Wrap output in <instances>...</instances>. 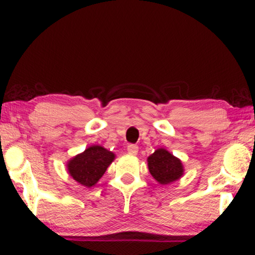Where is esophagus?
Returning a JSON list of instances; mask_svg holds the SVG:
<instances>
[{"mask_svg":"<svg viewBox=\"0 0 255 255\" xmlns=\"http://www.w3.org/2000/svg\"><path fill=\"white\" fill-rule=\"evenodd\" d=\"M127 151H128V153L131 154V156H135V154L137 153V151H139V147H137L136 145L130 144L127 146Z\"/></svg>","mask_w":255,"mask_h":255,"instance_id":"esophagus-1","label":"esophagus"}]
</instances>
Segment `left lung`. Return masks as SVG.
I'll use <instances>...</instances> for the list:
<instances>
[{
	"label": "left lung",
	"mask_w": 255,
	"mask_h": 255,
	"mask_svg": "<svg viewBox=\"0 0 255 255\" xmlns=\"http://www.w3.org/2000/svg\"><path fill=\"white\" fill-rule=\"evenodd\" d=\"M148 170L152 177L160 184H169L183 175L181 160L165 148H158L147 158Z\"/></svg>",
	"instance_id": "8db88e82"
}]
</instances>
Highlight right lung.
<instances>
[{"instance_id": "obj_1", "label": "right lung", "mask_w": 255, "mask_h": 255, "mask_svg": "<svg viewBox=\"0 0 255 255\" xmlns=\"http://www.w3.org/2000/svg\"><path fill=\"white\" fill-rule=\"evenodd\" d=\"M114 159L115 154L113 152L99 145H93L68 160L67 170L78 183L90 188L103 176Z\"/></svg>"}]
</instances>
